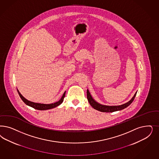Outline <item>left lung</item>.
Listing matches in <instances>:
<instances>
[{"instance_id":"1","label":"left lung","mask_w":159,"mask_h":159,"mask_svg":"<svg viewBox=\"0 0 159 159\" xmlns=\"http://www.w3.org/2000/svg\"><path fill=\"white\" fill-rule=\"evenodd\" d=\"M136 93H137V92L135 93L134 96L132 98V99L129 102L126 103L125 104H121L120 106H104V105L99 104L92 98V97L90 95V93H89L88 90H87V98H88L89 103L93 107L94 109L98 110H99L100 111H102V112H108L109 113V112H113V111H116L124 109L125 108H126L127 106H129L133 102V101L134 100V99L136 97Z\"/></svg>"}]
</instances>
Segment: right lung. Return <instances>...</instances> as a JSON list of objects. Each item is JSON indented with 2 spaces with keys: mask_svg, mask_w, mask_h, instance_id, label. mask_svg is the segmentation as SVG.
<instances>
[{
  "mask_svg": "<svg viewBox=\"0 0 159 159\" xmlns=\"http://www.w3.org/2000/svg\"><path fill=\"white\" fill-rule=\"evenodd\" d=\"M17 92L19 95L20 96V98L23 100V102L26 104H27L28 106L33 107L35 109L39 110H44L51 109L52 108H55L56 107L58 106L59 105H60L63 102V99L65 96V94L66 92H65V93H63L61 98L60 99L59 101L54 103H52V104H41V103H34L32 102L29 101L27 99H25L20 93L19 92V90H17Z\"/></svg>",
  "mask_w": 159,
  "mask_h": 159,
  "instance_id": "right-lung-1",
  "label": "right lung"
}]
</instances>
